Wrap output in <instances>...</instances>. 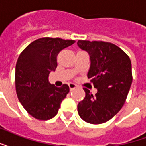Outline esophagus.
Segmentation results:
<instances>
[{
  "label": "esophagus",
  "instance_id": "1",
  "mask_svg": "<svg viewBox=\"0 0 146 146\" xmlns=\"http://www.w3.org/2000/svg\"><path fill=\"white\" fill-rule=\"evenodd\" d=\"M69 87H70V91L73 90L75 88H76V85L75 83H69Z\"/></svg>",
  "mask_w": 146,
  "mask_h": 146
}]
</instances>
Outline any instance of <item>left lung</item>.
<instances>
[{
	"label": "left lung",
	"mask_w": 146,
	"mask_h": 146,
	"mask_svg": "<svg viewBox=\"0 0 146 146\" xmlns=\"http://www.w3.org/2000/svg\"><path fill=\"white\" fill-rule=\"evenodd\" d=\"M78 46L87 52L90 66L88 78L97 90L93 95L83 88L86 96L77 106L85 122L101 124L111 119L124 105L132 82L129 57L119 47L103 41L79 40Z\"/></svg>",
	"instance_id": "left-lung-1"
}]
</instances>
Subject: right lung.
Wrapping results in <instances>:
<instances>
[{"mask_svg": "<svg viewBox=\"0 0 146 146\" xmlns=\"http://www.w3.org/2000/svg\"><path fill=\"white\" fill-rule=\"evenodd\" d=\"M74 40L44 37L30 43L19 56L15 68V86L20 103L36 119L55 116L62 100L70 91L68 85L56 87L49 82V74L57 66L60 51Z\"/></svg>", "mask_w": 146, "mask_h": 146, "instance_id": "add662e5", "label": "right lung"}]
</instances>
